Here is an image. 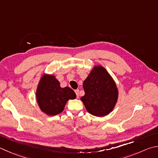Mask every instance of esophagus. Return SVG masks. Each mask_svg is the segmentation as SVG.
<instances>
[{
  "label": "esophagus",
  "mask_w": 158,
  "mask_h": 158,
  "mask_svg": "<svg viewBox=\"0 0 158 158\" xmlns=\"http://www.w3.org/2000/svg\"><path fill=\"white\" fill-rule=\"evenodd\" d=\"M74 92H75V93H76V94H77V97H79V90H78V89H77V90H74Z\"/></svg>",
  "instance_id": "1"
}]
</instances>
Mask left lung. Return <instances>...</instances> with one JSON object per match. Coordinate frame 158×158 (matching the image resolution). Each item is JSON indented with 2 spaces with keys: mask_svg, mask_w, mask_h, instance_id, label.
Returning a JSON list of instances; mask_svg holds the SVG:
<instances>
[{
  "mask_svg": "<svg viewBox=\"0 0 158 158\" xmlns=\"http://www.w3.org/2000/svg\"><path fill=\"white\" fill-rule=\"evenodd\" d=\"M84 96L81 97L86 110L96 117L107 115L118 99V89L107 70L95 65L83 84Z\"/></svg>",
  "mask_w": 158,
  "mask_h": 158,
  "instance_id": "1",
  "label": "left lung"
}]
</instances>
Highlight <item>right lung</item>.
Here are the masks:
<instances>
[{
	"label": "right lung",
	"instance_id": "1",
	"mask_svg": "<svg viewBox=\"0 0 158 158\" xmlns=\"http://www.w3.org/2000/svg\"><path fill=\"white\" fill-rule=\"evenodd\" d=\"M36 97L41 111L54 116L61 113L68 100L76 98V94L69 87L60 86L54 75L45 74L39 81Z\"/></svg>",
	"mask_w": 158,
	"mask_h": 158
}]
</instances>
